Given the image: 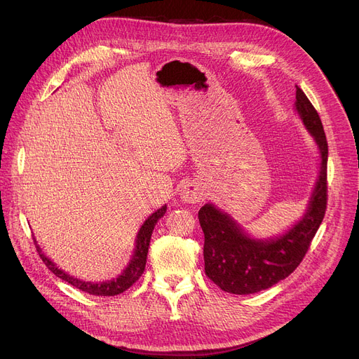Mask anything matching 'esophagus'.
Wrapping results in <instances>:
<instances>
[{
	"label": "esophagus",
	"instance_id": "34e87169",
	"mask_svg": "<svg viewBox=\"0 0 359 359\" xmlns=\"http://www.w3.org/2000/svg\"><path fill=\"white\" fill-rule=\"evenodd\" d=\"M180 198L187 203H198L203 201V189L196 182H186L180 189Z\"/></svg>",
	"mask_w": 359,
	"mask_h": 359
}]
</instances>
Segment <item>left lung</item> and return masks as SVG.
<instances>
[{
  "label": "left lung",
  "mask_w": 359,
  "mask_h": 359,
  "mask_svg": "<svg viewBox=\"0 0 359 359\" xmlns=\"http://www.w3.org/2000/svg\"><path fill=\"white\" fill-rule=\"evenodd\" d=\"M295 113L318 149V176L304 214L282 234L257 238L214 203L198 212L202 227L205 273L222 291L249 295L268 290L290 276L306 256L323 221L327 203V141L318 113L297 87Z\"/></svg>",
  "instance_id": "8db88e82"
}]
</instances>
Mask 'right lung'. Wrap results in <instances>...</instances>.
Masks as SVG:
<instances>
[{
  "label": "right lung",
  "instance_id": "add662e5",
  "mask_svg": "<svg viewBox=\"0 0 359 359\" xmlns=\"http://www.w3.org/2000/svg\"><path fill=\"white\" fill-rule=\"evenodd\" d=\"M167 211V205H163L161 208H158L156 212L151 214L144 224L141 225V229L137 234L135 238V249L134 253H132V257L129 260V263L126 265V268L122 271V273L118 278H113L110 280H102V282H91V280H83L75 278L69 273H67L65 271L60 269L56 266V263H53L41 249L39 244L34 240L36 244V250L39 253L41 259L43 260L45 265L48 266V269L50 272H53L56 276L61 278L62 280L68 282L72 287L79 288L84 292H88L91 295H103V297H111V295H118L123 291H126L129 287H132V284L140 279V276L142 275L144 269H145V263H147V255H148V248H149V240H151V234H153V230L156 227L157 221L165 214Z\"/></svg>",
  "mask_w": 359,
  "mask_h": 359
}]
</instances>
